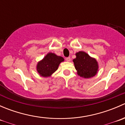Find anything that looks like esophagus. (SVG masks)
I'll return each mask as SVG.
<instances>
[{
    "label": "esophagus",
    "instance_id": "esophagus-1",
    "mask_svg": "<svg viewBox=\"0 0 125 125\" xmlns=\"http://www.w3.org/2000/svg\"><path fill=\"white\" fill-rule=\"evenodd\" d=\"M66 61H68V62H70L71 60V57H66Z\"/></svg>",
    "mask_w": 125,
    "mask_h": 125
}]
</instances>
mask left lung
I'll list each match as a JSON object with an SVG mask.
<instances>
[{
	"label": "left lung",
	"instance_id": "8db88e82",
	"mask_svg": "<svg viewBox=\"0 0 125 125\" xmlns=\"http://www.w3.org/2000/svg\"><path fill=\"white\" fill-rule=\"evenodd\" d=\"M76 58L73 60L78 74L82 77L91 78L97 74L98 64L95 59L91 58L83 51L76 53Z\"/></svg>",
	"mask_w": 125,
	"mask_h": 125
}]
</instances>
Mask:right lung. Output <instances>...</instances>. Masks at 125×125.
<instances>
[{"mask_svg":"<svg viewBox=\"0 0 125 125\" xmlns=\"http://www.w3.org/2000/svg\"><path fill=\"white\" fill-rule=\"evenodd\" d=\"M64 60L63 58L53 53H48L37 65V70L43 77L50 76L57 70L59 64Z\"/></svg>","mask_w":125,"mask_h":125,"instance_id":"1","label":"right lung"}]
</instances>
